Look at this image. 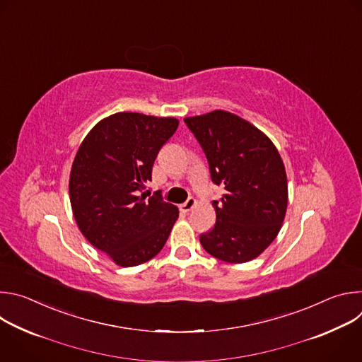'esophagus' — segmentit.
Instances as JSON below:
<instances>
[{
	"mask_svg": "<svg viewBox=\"0 0 362 362\" xmlns=\"http://www.w3.org/2000/svg\"><path fill=\"white\" fill-rule=\"evenodd\" d=\"M196 203H197V202H196L194 197H189L183 204L179 206V209H180V212H183V214H189V212L194 208Z\"/></svg>",
	"mask_w": 362,
	"mask_h": 362,
	"instance_id": "34e87169",
	"label": "esophagus"
}]
</instances>
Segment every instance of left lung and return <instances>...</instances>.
I'll list each match as a JSON object with an SVG mask.
<instances>
[{
  "instance_id": "obj_1",
  "label": "left lung",
  "mask_w": 362,
  "mask_h": 362,
  "mask_svg": "<svg viewBox=\"0 0 362 362\" xmlns=\"http://www.w3.org/2000/svg\"><path fill=\"white\" fill-rule=\"evenodd\" d=\"M200 143L222 199L216 223L200 235L203 249L228 264L259 256L278 236L288 206V180L272 140L247 120L225 112L185 117Z\"/></svg>"
}]
</instances>
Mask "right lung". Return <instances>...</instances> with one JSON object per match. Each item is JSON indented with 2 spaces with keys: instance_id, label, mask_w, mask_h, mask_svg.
Here are the masks:
<instances>
[{
  "instance_id": "right-lung-1",
  "label": "right lung",
  "mask_w": 362,
  "mask_h": 362,
  "mask_svg": "<svg viewBox=\"0 0 362 362\" xmlns=\"http://www.w3.org/2000/svg\"><path fill=\"white\" fill-rule=\"evenodd\" d=\"M177 126L175 117L120 112L100 120L77 150L69 180L76 223L119 267L156 256L179 218L175 204L140 193Z\"/></svg>"
}]
</instances>
